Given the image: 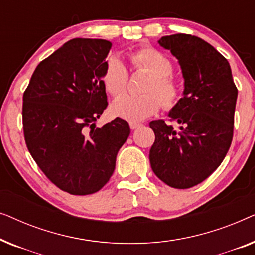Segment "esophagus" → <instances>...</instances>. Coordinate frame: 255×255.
<instances>
[{
  "label": "esophagus",
  "instance_id": "esophagus-1",
  "mask_svg": "<svg viewBox=\"0 0 255 255\" xmlns=\"http://www.w3.org/2000/svg\"><path fill=\"white\" fill-rule=\"evenodd\" d=\"M140 127H141V123H137V122H130L131 130H135V128H138Z\"/></svg>",
  "mask_w": 255,
  "mask_h": 255
}]
</instances>
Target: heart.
Segmentation results:
<instances>
[{
  "label": "heart",
  "instance_id": "obj_1",
  "mask_svg": "<svg viewBox=\"0 0 255 255\" xmlns=\"http://www.w3.org/2000/svg\"><path fill=\"white\" fill-rule=\"evenodd\" d=\"M133 71L147 73L142 83L140 95H123L113 103V113L125 120L135 122L156 114L160 106L172 109L182 95L179 80L172 74L174 65L168 55L154 47H141L128 53ZM128 73L124 62L116 55L107 59L103 72V83L111 96H120L125 92Z\"/></svg>",
  "mask_w": 255,
  "mask_h": 255
}]
</instances>
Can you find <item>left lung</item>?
<instances>
[{
  "label": "left lung",
  "mask_w": 255,
  "mask_h": 255,
  "mask_svg": "<svg viewBox=\"0 0 255 255\" xmlns=\"http://www.w3.org/2000/svg\"><path fill=\"white\" fill-rule=\"evenodd\" d=\"M180 62L183 97L170 121H152L155 140L149 149L152 170L162 182L187 189L208 179L224 160L233 138L238 89L229 61L201 38L176 33L159 40Z\"/></svg>",
  "instance_id": "1"
}]
</instances>
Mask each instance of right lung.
I'll list each match as a JSON object with an SVG mask.
<instances>
[{
  "label": "right lung",
  "instance_id": "1",
  "mask_svg": "<svg viewBox=\"0 0 255 255\" xmlns=\"http://www.w3.org/2000/svg\"><path fill=\"white\" fill-rule=\"evenodd\" d=\"M111 43L74 38L34 69L23 94V131L38 167L59 189L89 195L106 186L130 134L116 117L95 128L108 107L103 72Z\"/></svg>",
  "mask_w": 255,
  "mask_h": 255
}]
</instances>
